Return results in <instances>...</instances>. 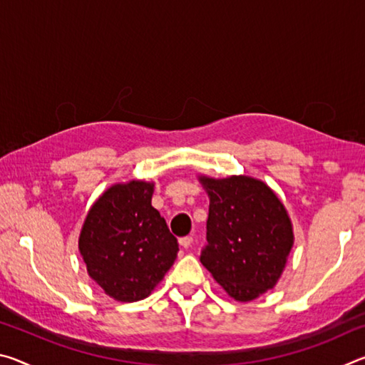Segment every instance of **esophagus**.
Returning <instances> with one entry per match:
<instances>
[{"mask_svg": "<svg viewBox=\"0 0 365 365\" xmlns=\"http://www.w3.org/2000/svg\"><path fill=\"white\" fill-rule=\"evenodd\" d=\"M178 243H180V246L182 248H190L191 246V243H193V237H191V235H187V237H182L180 240H178Z\"/></svg>", "mask_w": 365, "mask_h": 365, "instance_id": "34e87169", "label": "esophagus"}]
</instances>
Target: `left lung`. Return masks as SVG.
<instances>
[{
    "label": "left lung",
    "mask_w": 365,
    "mask_h": 365,
    "mask_svg": "<svg viewBox=\"0 0 365 365\" xmlns=\"http://www.w3.org/2000/svg\"><path fill=\"white\" fill-rule=\"evenodd\" d=\"M209 195L207 243L200 261L237 301H251L280 279L293 246L285 206L251 177H201Z\"/></svg>",
    "instance_id": "left-lung-1"
}]
</instances>
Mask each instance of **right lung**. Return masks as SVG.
<instances>
[{"label": "right lung", "instance_id": "obj_1", "mask_svg": "<svg viewBox=\"0 0 365 365\" xmlns=\"http://www.w3.org/2000/svg\"><path fill=\"white\" fill-rule=\"evenodd\" d=\"M153 183H117L93 206L78 238L88 275L110 298H146L174 264L178 243L158 209Z\"/></svg>", "mask_w": 365, "mask_h": 365}]
</instances>
